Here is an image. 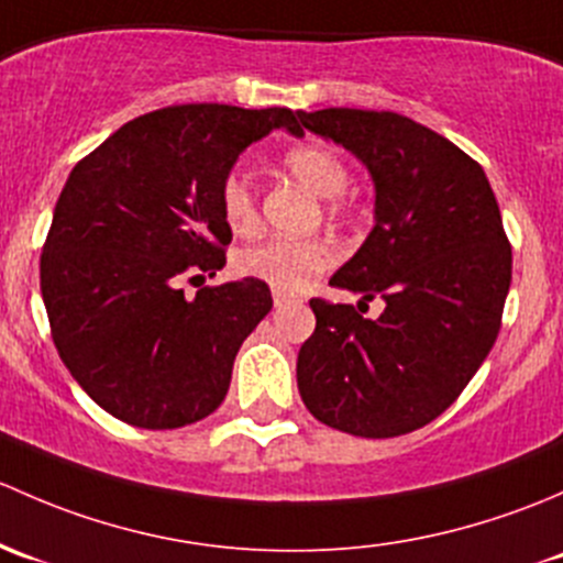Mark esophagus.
I'll return each mask as SVG.
<instances>
[{
	"label": "esophagus",
	"instance_id": "1",
	"mask_svg": "<svg viewBox=\"0 0 563 563\" xmlns=\"http://www.w3.org/2000/svg\"><path fill=\"white\" fill-rule=\"evenodd\" d=\"M289 295L287 292H282V289H274V306H284V303H289Z\"/></svg>",
	"mask_w": 563,
	"mask_h": 563
}]
</instances>
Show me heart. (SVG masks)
<instances>
[{
	"label": "heart",
	"instance_id": "heart-1",
	"mask_svg": "<svg viewBox=\"0 0 563 563\" xmlns=\"http://www.w3.org/2000/svg\"><path fill=\"white\" fill-rule=\"evenodd\" d=\"M282 165L306 189L330 200L328 211L333 217L341 211L339 197L350 187V167L335 148L317 141L300 143L282 156ZM222 217L235 235H254L260 230L257 195L243 176H230L224 181ZM335 257L339 254L328 239H268L241 249L235 254V268L282 292H298L324 274Z\"/></svg>",
	"mask_w": 563,
	"mask_h": 563
}]
</instances>
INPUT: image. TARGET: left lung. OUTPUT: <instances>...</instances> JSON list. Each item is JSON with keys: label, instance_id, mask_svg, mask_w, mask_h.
I'll use <instances>...</instances> for the list:
<instances>
[{"label": "left lung", "instance_id": "obj_1", "mask_svg": "<svg viewBox=\"0 0 563 563\" xmlns=\"http://www.w3.org/2000/svg\"><path fill=\"white\" fill-rule=\"evenodd\" d=\"M300 124L352 152L374 181V230L330 284L385 311L311 300L298 352L306 409L335 431L390 439L437 420L494 346L512 249L485 170L448 137L390 110L324 108Z\"/></svg>", "mask_w": 563, "mask_h": 563}]
</instances>
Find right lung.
Instances as JSON below:
<instances>
[{
	"mask_svg": "<svg viewBox=\"0 0 563 563\" xmlns=\"http://www.w3.org/2000/svg\"><path fill=\"white\" fill-rule=\"evenodd\" d=\"M300 137L289 108L173 106L137 115L78 162L40 257L51 335L108 415L165 431L224 401L243 339L271 311L268 284L197 289L224 268L222 187L252 143Z\"/></svg>",
	"mask_w": 563,
	"mask_h": 563,
	"instance_id": "obj_1",
	"label": "right lung"
}]
</instances>
